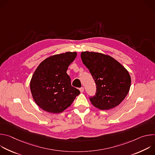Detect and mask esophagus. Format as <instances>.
I'll use <instances>...</instances> for the list:
<instances>
[{
    "mask_svg": "<svg viewBox=\"0 0 155 155\" xmlns=\"http://www.w3.org/2000/svg\"><path fill=\"white\" fill-rule=\"evenodd\" d=\"M79 90H80V91L81 93H83V91H84V87H81L79 88Z\"/></svg>",
    "mask_w": 155,
    "mask_h": 155,
    "instance_id": "34e87169",
    "label": "esophagus"
}]
</instances>
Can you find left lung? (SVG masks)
<instances>
[{"label": "left lung", "instance_id": "1", "mask_svg": "<svg viewBox=\"0 0 155 155\" xmlns=\"http://www.w3.org/2000/svg\"><path fill=\"white\" fill-rule=\"evenodd\" d=\"M81 58L96 85L95 95L90 97L92 104L101 110L118 105L130 89L131 80L127 71L115 59L102 53L84 51Z\"/></svg>", "mask_w": 155, "mask_h": 155}]
</instances>
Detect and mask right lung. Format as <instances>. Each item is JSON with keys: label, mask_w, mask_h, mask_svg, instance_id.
I'll list each match as a JSON object with an SVG mask.
<instances>
[{"label": "right lung", "mask_w": 155, "mask_h": 155, "mask_svg": "<svg viewBox=\"0 0 155 155\" xmlns=\"http://www.w3.org/2000/svg\"><path fill=\"white\" fill-rule=\"evenodd\" d=\"M76 56V52L50 56L40 64L33 74L31 91L35 103L45 111L61 113L80 94V91L71 85L66 72Z\"/></svg>", "instance_id": "obj_1"}]
</instances>
